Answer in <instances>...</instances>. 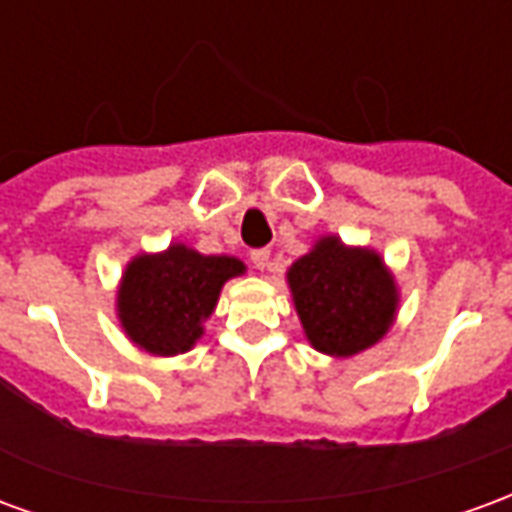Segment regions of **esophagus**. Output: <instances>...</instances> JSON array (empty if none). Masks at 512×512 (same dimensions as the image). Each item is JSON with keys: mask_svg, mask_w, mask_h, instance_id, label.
<instances>
[{"mask_svg": "<svg viewBox=\"0 0 512 512\" xmlns=\"http://www.w3.org/2000/svg\"><path fill=\"white\" fill-rule=\"evenodd\" d=\"M249 257H252V263H255V268H260V271H266L268 263H271V252H268V249H255Z\"/></svg>", "mask_w": 512, "mask_h": 512, "instance_id": "obj_1", "label": "esophagus"}]
</instances>
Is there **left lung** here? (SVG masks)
Returning a JSON list of instances; mask_svg holds the SVG:
<instances>
[{"label": "left lung", "mask_w": 512, "mask_h": 512, "mask_svg": "<svg viewBox=\"0 0 512 512\" xmlns=\"http://www.w3.org/2000/svg\"><path fill=\"white\" fill-rule=\"evenodd\" d=\"M288 285L315 351L354 356L376 345L395 323L397 285L373 249L323 235L288 268Z\"/></svg>", "instance_id": "1"}]
</instances>
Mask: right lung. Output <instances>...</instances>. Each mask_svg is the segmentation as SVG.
Segmentation results:
<instances>
[{
  "instance_id": "obj_1",
  "label": "right lung",
  "mask_w": 512,
  "mask_h": 512,
  "mask_svg": "<svg viewBox=\"0 0 512 512\" xmlns=\"http://www.w3.org/2000/svg\"><path fill=\"white\" fill-rule=\"evenodd\" d=\"M246 266L230 255H200L172 244L158 255H136L117 288V318L128 340L153 356H178L202 337L224 282Z\"/></svg>"
}]
</instances>
